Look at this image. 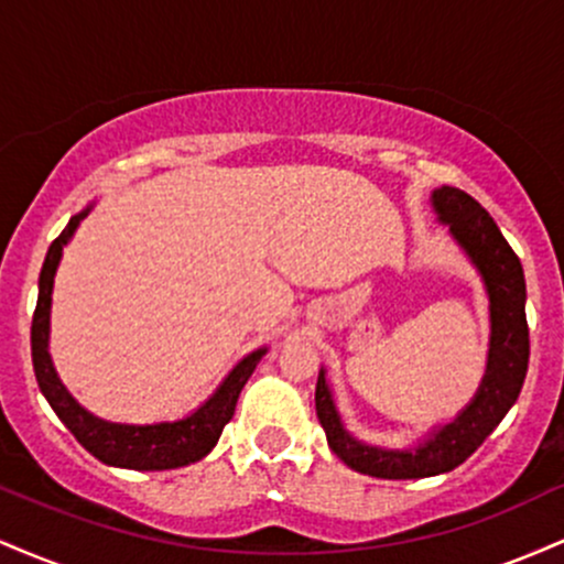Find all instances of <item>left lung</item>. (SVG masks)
<instances>
[{
  "label": "left lung",
  "mask_w": 564,
  "mask_h": 564,
  "mask_svg": "<svg viewBox=\"0 0 564 564\" xmlns=\"http://www.w3.org/2000/svg\"><path fill=\"white\" fill-rule=\"evenodd\" d=\"M432 204L482 273L490 296L488 371L475 400L416 451H381L349 437L336 413L326 373H318L315 411L332 448L349 469L381 480H419L456 469L485 443L514 405L528 373L530 336L525 318V275L494 217L458 187H440Z\"/></svg>",
  "instance_id": "left-lung-1"
}]
</instances>
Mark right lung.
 <instances>
[{"mask_svg": "<svg viewBox=\"0 0 564 564\" xmlns=\"http://www.w3.org/2000/svg\"><path fill=\"white\" fill-rule=\"evenodd\" d=\"M89 212V209H87ZM87 212L70 217L66 230L55 238L47 251V260L42 264V275H39V300L34 310V321H31V360H34V373L47 403L53 405L63 424L68 426L70 435L100 458L102 464L121 469H138V471H161V469H177L187 464L198 462L206 453L217 445L223 435L225 424L232 419L236 411L238 394L243 384L254 373L257 364L264 355V349L246 355V358L228 373V379L219 384V390L198 408L196 413L183 419V422H166V424H111L102 419L93 416L76 403L66 392V387L57 379L53 360H50L47 341H50V304H53V281L57 262H61L63 246L79 228V223L87 217Z\"/></svg>", "mask_w": 564, "mask_h": 564, "instance_id": "right-lung-1", "label": "right lung"}]
</instances>
